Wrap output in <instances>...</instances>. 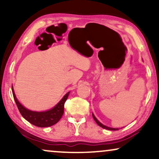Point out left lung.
<instances>
[{
	"mask_svg": "<svg viewBox=\"0 0 159 159\" xmlns=\"http://www.w3.org/2000/svg\"><path fill=\"white\" fill-rule=\"evenodd\" d=\"M93 119H94V120L95 121V122L98 124V125H99L100 127L103 128V129H108V130H118V129H118V128H111V127H107V126L103 125V124H101L98 120V119H96V117L94 116V114H93Z\"/></svg>",
	"mask_w": 159,
	"mask_h": 159,
	"instance_id": "1",
	"label": "left lung"
}]
</instances>
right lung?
Segmentation results:
<instances>
[{"instance_id": "right-lung-1", "label": "right lung", "mask_w": 159, "mask_h": 159, "mask_svg": "<svg viewBox=\"0 0 159 159\" xmlns=\"http://www.w3.org/2000/svg\"><path fill=\"white\" fill-rule=\"evenodd\" d=\"M12 93L14 101L18 109L24 118L31 123L32 125L39 127H47L54 125L60 120L64 114V103L69 95V92L63 97V98L51 110L43 112L32 111L24 107L17 100L12 87Z\"/></svg>"}]
</instances>
